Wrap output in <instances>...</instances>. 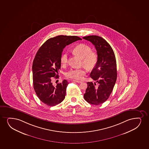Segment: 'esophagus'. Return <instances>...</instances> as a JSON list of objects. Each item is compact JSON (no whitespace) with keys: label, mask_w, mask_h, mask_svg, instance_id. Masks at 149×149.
<instances>
[{"label":"esophagus","mask_w":149,"mask_h":149,"mask_svg":"<svg viewBox=\"0 0 149 149\" xmlns=\"http://www.w3.org/2000/svg\"><path fill=\"white\" fill-rule=\"evenodd\" d=\"M72 81H74V82H75V83H81V81H75V80H72Z\"/></svg>","instance_id":"34e87169"}]
</instances>
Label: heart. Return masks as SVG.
Returning a JSON list of instances; mask_svg holds the SVG:
<instances>
[{
    "label": "heart",
    "instance_id": "b5f03b06",
    "mask_svg": "<svg viewBox=\"0 0 149 149\" xmlns=\"http://www.w3.org/2000/svg\"><path fill=\"white\" fill-rule=\"evenodd\" d=\"M73 52L82 59L83 64L88 70H92L96 66L98 62V55L92 51V48L84 44H81L75 46L73 49ZM68 54L64 53L60 57V62L63 65L68 63ZM86 74L84 68H72L66 73L67 77L75 80H81Z\"/></svg>",
    "mask_w": 149,
    "mask_h": 149
}]
</instances>
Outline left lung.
I'll return each instance as SVG.
<instances>
[{
  "instance_id": "1",
  "label": "left lung",
  "mask_w": 149,
  "mask_h": 149,
  "mask_svg": "<svg viewBox=\"0 0 149 149\" xmlns=\"http://www.w3.org/2000/svg\"><path fill=\"white\" fill-rule=\"evenodd\" d=\"M83 38L95 46L98 57V62L90 74V77L96 82L87 83L84 97L89 103L98 105L109 97L116 81L115 54L109 44L102 37L92 35Z\"/></svg>"
}]
</instances>
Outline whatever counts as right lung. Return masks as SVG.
<instances>
[{
  "instance_id": "right-lung-1",
  "label": "right lung",
  "mask_w": 149,
  "mask_h": 149,
  "mask_svg": "<svg viewBox=\"0 0 149 149\" xmlns=\"http://www.w3.org/2000/svg\"><path fill=\"white\" fill-rule=\"evenodd\" d=\"M81 40L75 36L59 35L50 38L40 47L36 53L32 65L34 90L40 100L49 106L58 105L64 100L66 87V79L53 86L52 80L61 66L60 57L64 47Z\"/></svg>"
}]
</instances>
